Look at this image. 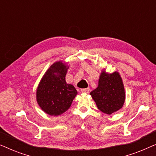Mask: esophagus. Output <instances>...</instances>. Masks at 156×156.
Returning <instances> with one entry per match:
<instances>
[{"instance_id":"esophagus-1","label":"esophagus","mask_w":156,"mask_h":156,"mask_svg":"<svg viewBox=\"0 0 156 156\" xmlns=\"http://www.w3.org/2000/svg\"><path fill=\"white\" fill-rule=\"evenodd\" d=\"M81 91H82V93H84V94H88V93H89V91H90V89H89V88L82 89H81Z\"/></svg>"}]
</instances>
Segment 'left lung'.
<instances>
[{"instance_id": "left-lung-1", "label": "left lung", "mask_w": 156, "mask_h": 156, "mask_svg": "<svg viewBox=\"0 0 156 156\" xmlns=\"http://www.w3.org/2000/svg\"><path fill=\"white\" fill-rule=\"evenodd\" d=\"M90 95L99 109L104 114H112L123 107L126 93L122 79L118 72L113 73L102 70L98 87Z\"/></svg>"}]
</instances>
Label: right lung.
<instances>
[{"instance_id": "add662e5", "label": "right lung", "mask_w": 156, "mask_h": 156, "mask_svg": "<svg viewBox=\"0 0 156 156\" xmlns=\"http://www.w3.org/2000/svg\"><path fill=\"white\" fill-rule=\"evenodd\" d=\"M69 66L62 61L50 66L42 76L36 91L40 107L50 116H59L69 109L77 91L72 84L66 82Z\"/></svg>"}]
</instances>
